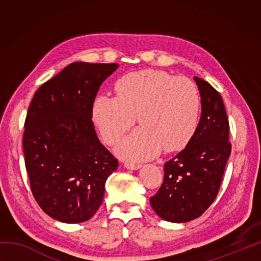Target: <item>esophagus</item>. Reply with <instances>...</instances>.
Wrapping results in <instances>:
<instances>
[{
	"instance_id": "obj_1",
	"label": "esophagus",
	"mask_w": 261,
	"mask_h": 261,
	"mask_svg": "<svg viewBox=\"0 0 261 261\" xmlns=\"http://www.w3.org/2000/svg\"><path fill=\"white\" fill-rule=\"evenodd\" d=\"M124 166H125V168H127V169H132V170L139 169V168L141 167L140 163H135V162H125Z\"/></svg>"
}]
</instances>
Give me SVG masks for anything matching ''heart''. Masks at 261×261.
<instances>
[{
  "label": "heart",
  "instance_id": "b5f03b06",
  "mask_svg": "<svg viewBox=\"0 0 261 261\" xmlns=\"http://www.w3.org/2000/svg\"><path fill=\"white\" fill-rule=\"evenodd\" d=\"M117 95L94 100L92 117L106 144L115 145L135 124L140 127L122 141L118 153L135 160L182 149L199 124L201 98L196 84L159 70L124 74L115 85Z\"/></svg>",
  "mask_w": 261,
  "mask_h": 261
}]
</instances>
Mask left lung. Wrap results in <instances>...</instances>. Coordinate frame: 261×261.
Segmentation results:
<instances>
[{
	"label": "left lung",
	"mask_w": 261,
	"mask_h": 261,
	"mask_svg": "<svg viewBox=\"0 0 261 261\" xmlns=\"http://www.w3.org/2000/svg\"><path fill=\"white\" fill-rule=\"evenodd\" d=\"M201 96V117L191 140L163 166L160 189L149 198L161 219L189 222L205 213L218 196L231 152L222 98L210 83L194 77Z\"/></svg>",
	"instance_id": "1"
}]
</instances>
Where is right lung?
Returning a JSON list of instances; mask_svg holds the SVG:
<instances>
[{"label": "right lung", "mask_w": 261, "mask_h": 261, "mask_svg": "<svg viewBox=\"0 0 261 261\" xmlns=\"http://www.w3.org/2000/svg\"><path fill=\"white\" fill-rule=\"evenodd\" d=\"M116 63L74 62L38 88L25 118L23 151L31 191L46 214L90 220L118 161L95 134L94 99Z\"/></svg>", "instance_id": "add662e5"}]
</instances>
